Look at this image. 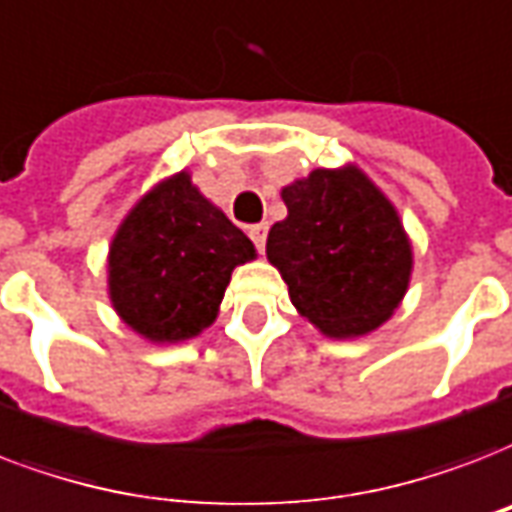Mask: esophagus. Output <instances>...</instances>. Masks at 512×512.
I'll return each mask as SVG.
<instances>
[{
	"mask_svg": "<svg viewBox=\"0 0 512 512\" xmlns=\"http://www.w3.org/2000/svg\"><path fill=\"white\" fill-rule=\"evenodd\" d=\"M249 239L255 241L257 252H263L265 239H268V225H252V228H249Z\"/></svg>",
	"mask_w": 512,
	"mask_h": 512,
	"instance_id": "obj_1",
	"label": "esophagus"
}]
</instances>
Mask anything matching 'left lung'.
Instances as JSON below:
<instances>
[{
  "label": "left lung",
  "mask_w": 512,
  "mask_h": 512,
  "mask_svg": "<svg viewBox=\"0 0 512 512\" xmlns=\"http://www.w3.org/2000/svg\"><path fill=\"white\" fill-rule=\"evenodd\" d=\"M282 198L287 220L273 225L265 252L292 306L333 338L392 317L411 276V244L373 182L357 169H317Z\"/></svg>",
  "instance_id": "obj_1"
}]
</instances>
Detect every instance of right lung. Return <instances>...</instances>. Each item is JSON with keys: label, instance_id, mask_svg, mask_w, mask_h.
I'll use <instances>...</instances> for the list:
<instances>
[{"label": "right lung", "instance_id": "add662e5", "mask_svg": "<svg viewBox=\"0 0 512 512\" xmlns=\"http://www.w3.org/2000/svg\"><path fill=\"white\" fill-rule=\"evenodd\" d=\"M252 257V241L182 171L144 195L117 230L109 295L136 333L182 341L212 325L230 273Z\"/></svg>", "mask_w": 512, "mask_h": 512}]
</instances>
